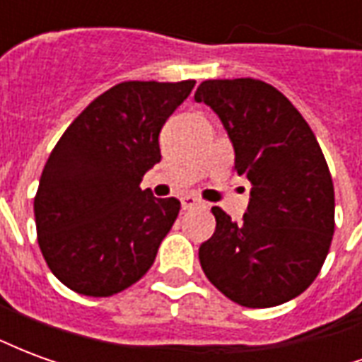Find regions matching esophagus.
<instances>
[{
	"label": "esophagus",
	"instance_id": "34e87169",
	"mask_svg": "<svg viewBox=\"0 0 362 362\" xmlns=\"http://www.w3.org/2000/svg\"><path fill=\"white\" fill-rule=\"evenodd\" d=\"M182 209H192V207H199L202 205V199L196 196H184L180 199Z\"/></svg>",
	"mask_w": 362,
	"mask_h": 362
}]
</instances>
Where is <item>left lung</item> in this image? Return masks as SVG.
I'll list each match as a JSON object with an SVG mask.
<instances>
[{"label":"left lung","instance_id":"1","mask_svg":"<svg viewBox=\"0 0 362 362\" xmlns=\"http://www.w3.org/2000/svg\"><path fill=\"white\" fill-rule=\"evenodd\" d=\"M235 145V168L252 184L243 221L211 207L215 233L199 264L223 295L269 308L310 287L335 230L332 174L316 135L293 103L269 83L209 79L196 90Z\"/></svg>","mask_w":362,"mask_h":362}]
</instances>
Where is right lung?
<instances>
[{
  "label": "right lung",
  "mask_w": 362,
  "mask_h": 362,
  "mask_svg": "<svg viewBox=\"0 0 362 362\" xmlns=\"http://www.w3.org/2000/svg\"><path fill=\"white\" fill-rule=\"evenodd\" d=\"M194 85L118 83L56 143L35 196L36 235L50 272L75 293L116 295L153 266L180 202L139 184L160 160V127Z\"/></svg>",
  "instance_id": "obj_1"
}]
</instances>
